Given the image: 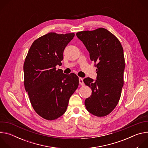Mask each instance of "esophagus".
Listing matches in <instances>:
<instances>
[{"instance_id":"obj_1","label":"esophagus","mask_w":148,"mask_h":148,"mask_svg":"<svg viewBox=\"0 0 148 148\" xmlns=\"http://www.w3.org/2000/svg\"><path fill=\"white\" fill-rule=\"evenodd\" d=\"M79 83L80 85H81V86L84 85V82L82 78H79Z\"/></svg>"}]
</instances>
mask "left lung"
Masks as SVG:
<instances>
[{"label":"left lung","mask_w":148,"mask_h":148,"mask_svg":"<svg viewBox=\"0 0 148 148\" xmlns=\"http://www.w3.org/2000/svg\"><path fill=\"white\" fill-rule=\"evenodd\" d=\"M97 62V79L87 77L86 85L92 94L85 100L87 111L97 116H104L116 107L123 86L125 58L119 40L104 28L82 31L76 34Z\"/></svg>","instance_id":"1"}]
</instances>
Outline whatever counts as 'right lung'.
<instances>
[{
  "label": "right lung",
  "mask_w": 148,
  "mask_h": 148,
  "mask_svg": "<svg viewBox=\"0 0 148 148\" xmlns=\"http://www.w3.org/2000/svg\"><path fill=\"white\" fill-rule=\"evenodd\" d=\"M75 36L49 33L32 45L23 66L25 87L34 111L47 120L64 114L70 97L77 90L78 76L67 75L61 69L63 52Z\"/></svg>",
  "instance_id": "obj_1"
}]
</instances>
